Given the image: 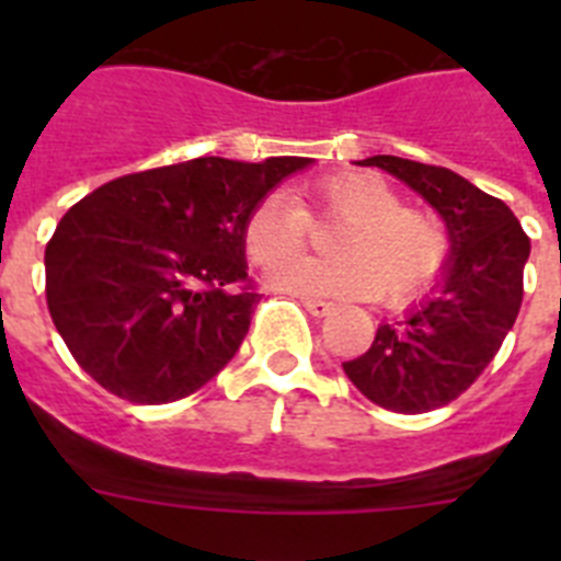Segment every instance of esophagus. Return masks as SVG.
<instances>
[{"mask_svg":"<svg viewBox=\"0 0 561 561\" xmlns=\"http://www.w3.org/2000/svg\"><path fill=\"white\" fill-rule=\"evenodd\" d=\"M300 304L306 306V311H309L311 317H325L334 309V304H329V300H317V297H300Z\"/></svg>","mask_w":561,"mask_h":561,"instance_id":"34e87169","label":"esophagus"}]
</instances>
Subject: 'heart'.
<instances>
[{"mask_svg":"<svg viewBox=\"0 0 561 561\" xmlns=\"http://www.w3.org/2000/svg\"><path fill=\"white\" fill-rule=\"evenodd\" d=\"M295 202L266 193L244 221L252 264L272 266L308 243L310 219L342 220L330 239L334 259H290L272 270V284L309 297H374L399 309L435 284L449 261V232L438 216L404 207L388 182L368 171L314 180Z\"/></svg>","mask_w":561,"mask_h":561,"instance_id":"obj_1","label":"heart"}]
</instances>
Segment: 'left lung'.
Here are the masks:
<instances>
[{"mask_svg":"<svg viewBox=\"0 0 561 561\" xmlns=\"http://www.w3.org/2000/svg\"><path fill=\"white\" fill-rule=\"evenodd\" d=\"M421 193L449 230L453 255L435 295L385 323L370 348L342 362L365 399L393 413H430L474 385L503 345L523 306V270L531 241L508 205L449 168L368 157Z\"/></svg>","mask_w":561,"mask_h":561,"instance_id":"left-lung-1","label":"left lung"}]
</instances>
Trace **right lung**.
Here are the masks:
<instances>
[{
    "mask_svg": "<svg viewBox=\"0 0 561 561\" xmlns=\"http://www.w3.org/2000/svg\"><path fill=\"white\" fill-rule=\"evenodd\" d=\"M309 162L199 157L126 173L69 207L44 250V291L78 365L134 404L207 385L261 300L247 277V213Z\"/></svg>",
    "mask_w": 561,
    "mask_h": 561,
    "instance_id": "1",
    "label": "right lung"
}]
</instances>
